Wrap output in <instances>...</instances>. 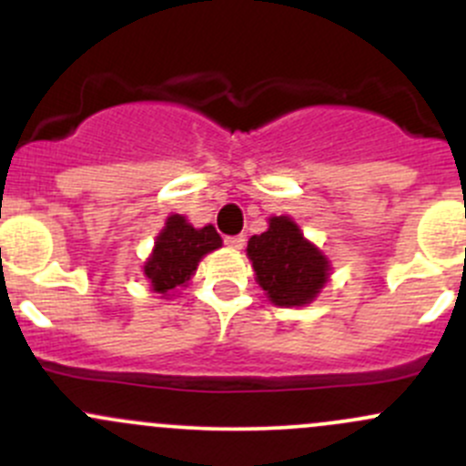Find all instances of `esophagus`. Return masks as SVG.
<instances>
[{"mask_svg":"<svg viewBox=\"0 0 466 466\" xmlns=\"http://www.w3.org/2000/svg\"><path fill=\"white\" fill-rule=\"evenodd\" d=\"M225 246L232 248V250H243L246 248V237H241V234L238 237H225Z\"/></svg>","mask_w":466,"mask_h":466,"instance_id":"34e87169","label":"esophagus"}]
</instances>
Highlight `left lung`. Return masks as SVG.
<instances>
[{"label": "left lung", "instance_id": "left-lung-1", "mask_svg": "<svg viewBox=\"0 0 466 466\" xmlns=\"http://www.w3.org/2000/svg\"><path fill=\"white\" fill-rule=\"evenodd\" d=\"M257 284L275 307H307L331 277V261L290 216H270L268 229L248 241Z\"/></svg>", "mask_w": 466, "mask_h": 466}]
</instances>
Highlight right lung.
Returning <instances> with one entry per match:
<instances>
[{"label": "right lung", "instance_id": "obj_1", "mask_svg": "<svg viewBox=\"0 0 466 466\" xmlns=\"http://www.w3.org/2000/svg\"><path fill=\"white\" fill-rule=\"evenodd\" d=\"M223 238L214 225L194 228L187 216L171 214L155 237V246L144 261V277L159 298L168 299L187 286L198 270L205 255L218 250Z\"/></svg>", "mask_w": 466, "mask_h": 466}]
</instances>
